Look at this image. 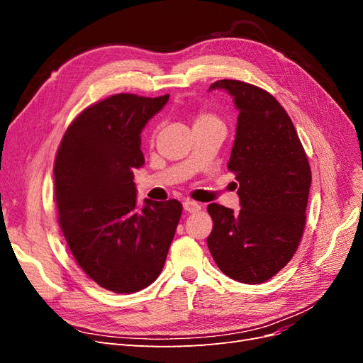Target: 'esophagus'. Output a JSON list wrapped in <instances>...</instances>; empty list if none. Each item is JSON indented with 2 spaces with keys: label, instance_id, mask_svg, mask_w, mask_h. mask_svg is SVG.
Returning a JSON list of instances; mask_svg holds the SVG:
<instances>
[{
  "label": "esophagus",
  "instance_id": "esophagus-1",
  "mask_svg": "<svg viewBox=\"0 0 363 363\" xmlns=\"http://www.w3.org/2000/svg\"><path fill=\"white\" fill-rule=\"evenodd\" d=\"M183 208L188 213H194V212H199L200 208H201V206L199 204V203H195V201H191V200H186L184 203H183Z\"/></svg>",
  "mask_w": 363,
  "mask_h": 363
}]
</instances>
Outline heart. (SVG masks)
<instances>
[{"label":"heart","instance_id":"1","mask_svg":"<svg viewBox=\"0 0 363 363\" xmlns=\"http://www.w3.org/2000/svg\"><path fill=\"white\" fill-rule=\"evenodd\" d=\"M211 123H219V119L213 113L201 111L199 115H196L195 125H203V124H211Z\"/></svg>","mask_w":363,"mask_h":363}]
</instances>
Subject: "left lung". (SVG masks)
<instances>
[{
  "label": "left lung",
  "mask_w": 363,
  "mask_h": 363,
  "mask_svg": "<svg viewBox=\"0 0 363 363\" xmlns=\"http://www.w3.org/2000/svg\"><path fill=\"white\" fill-rule=\"evenodd\" d=\"M212 89L227 91L239 111L227 168L236 175L242 207L207 206L213 221L207 247L225 276L257 284L286 267L298 248L312 172L289 115L269 92L239 80H218Z\"/></svg>",
  "instance_id": "1"
}]
</instances>
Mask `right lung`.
I'll return each instance as SVG.
<instances>
[{
    "mask_svg": "<svg viewBox=\"0 0 363 363\" xmlns=\"http://www.w3.org/2000/svg\"><path fill=\"white\" fill-rule=\"evenodd\" d=\"M169 95L116 94L77 116L54 163L59 225L75 262L101 288L133 294L163 269L182 216L177 200L136 208L140 131Z\"/></svg>",
    "mask_w": 363,
    "mask_h": 363,
    "instance_id": "right-lung-1",
    "label": "right lung"
}]
</instances>
